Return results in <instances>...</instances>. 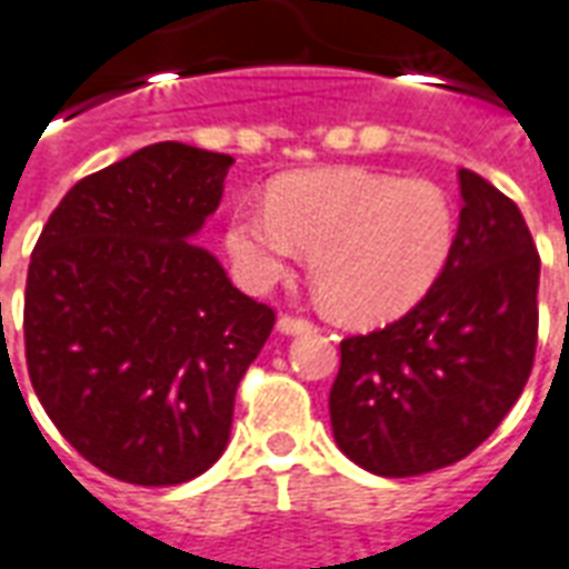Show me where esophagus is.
Returning a JSON list of instances; mask_svg holds the SVG:
<instances>
[{
    "instance_id": "esophagus-1",
    "label": "esophagus",
    "mask_w": 569,
    "mask_h": 569,
    "mask_svg": "<svg viewBox=\"0 0 569 569\" xmlns=\"http://www.w3.org/2000/svg\"><path fill=\"white\" fill-rule=\"evenodd\" d=\"M277 332H283V335H310V332H317V326L310 320H301V317H280L277 320Z\"/></svg>"
}]
</instances>
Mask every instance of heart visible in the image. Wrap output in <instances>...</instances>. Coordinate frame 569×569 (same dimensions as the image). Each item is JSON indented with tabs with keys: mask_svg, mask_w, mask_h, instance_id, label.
Returning a JSON list of instances; mask_svg holds the SVG:
<instances>
[{
	"mask_svg": "<svg viewBox=\"0 0 569 569\" xmlns=\"http://www.w3.org/2000/svg\"><path fill=\"white\" fill-rule=\"evenodd\" d=\"M457 212L448 191L357 167L277 179L268 203H237L224 224L234 277L252 292L283 280L298 252L345 320L402 317L451 259Z\"/></svg>",
	"mask_w": 569,
	"mask_h": 569,
	"instance_id": "obj_1",
	"label": "heart"
}]
</instances>
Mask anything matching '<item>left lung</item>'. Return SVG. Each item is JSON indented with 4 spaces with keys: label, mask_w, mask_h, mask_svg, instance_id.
I'll return each mask as SVG.
<instances>
[{
    "label": "left lung",
    "mask_w": 569,
    "mask_h": 569,
    "mask_svg": "<svg viewBox=\"0 0 569 569\" xmlns=\"http://www.w3.org/2000/svg\"><path fill=\"white\" fill-rule=\"evenodd\" d=\"M451 259L406 317L341 341L338 448L383 478L463 460L518 402L537 350L539 256L502 191L460 170Z\"/></svg>",
    "instance_id": "1"
}]
</instances>
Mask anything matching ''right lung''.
Wrapping results in <instances>:
<instances>
[{"label": "right lung", "instance_id": "add662e5", "mask_svg": "<svg viewBox=\"0 0 569 569\" xmlns=\"http://www.w3.org/2000/svg\"><path fill=\"white\" fill-rule=\"evenodd\" d=\"M231 163L146 146L69 188L32 249V390L84 460L130 485H182L222 457L237 383L273 329L194 243Z\"/></svg>", "mask_w": 569, "mask_h": 569}]
</instances>
